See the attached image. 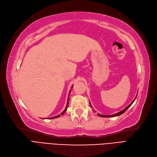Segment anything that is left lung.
I'll use <instances>...</instances> for the list:
<instances>
[{"instance_id":"obj_1","label":"left lung","mask_w":157,"mask_h":157,"mask_svg":"<svg viewBox=\"0 0 157 157\" xmlns=\"http://www.w3.org/2000/svg\"><path fill=\"white\" fill-rule=\"evenodd\" d=\"M136 98L137 97H135V98L134 99V100L133 101V102L132 103H130L129 104L127 107H126L124 110H122V111H121L120 112H118V113H115V114H113V115H101V114H99V113H98V115H99V116H100V117H115V116H119V115H121L122 113H123L124 112H125L126 110H127V109L132 104H133V102L135 101V99H136ZM90 106H91V107H92V105H91V104H90Z\"/></svg>"}]
</instances>
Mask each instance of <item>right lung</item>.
<instances>
[{"mask_svg":"<svg viewBox=\"0 0 157 157\" xmlns=\"http://www.w3.org/2000/svg\"><path fill=\"white\" fill-rule=\"evenodd\" d=\"M72 86H73V85H72ZM71 90H70V92H69V94H70V92H71ZM69 98H68V100H67V106H66V107H65V110L61 113L59 115H56V116H55V117H49V118H48L49 119H54V118H57V117H60V115H63L66 111H67V107H68V105H69Z\"/></svg>","mask_w":157,"mask_h":157,"instance_id":"right-lung-1","label":"right lung"}]
</instances>
